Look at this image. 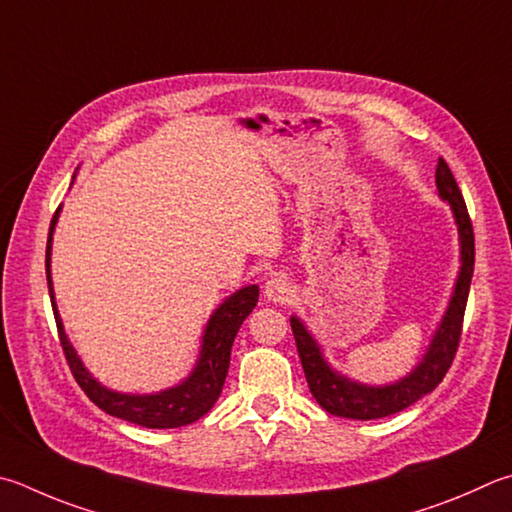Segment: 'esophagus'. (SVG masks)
Segmentation results:
<instances>
[{"label":"esophagus","mask_w":512,"mask_h":512,"mask_svg":"<svg viewBox=\"0 0 512 512\" xmlns=\"http://www.w3.org/2000/svg\"><path fill=\"white\" fill-rule=\"evenodd\" d=\"M264 295H266L268 302H275V304L277 302H288V300H291V295H293V286H291V282L286 280V277L275 275L266 282Z\"/></svg>","instance_id":"obj_1"}]
</instances>
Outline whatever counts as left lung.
Instances as JSON below:
<instances>
[{"mask_svg": "<svg viewBox=\"0 0 512 512\" xmlns=\"http://www.w3.org/2000/svg\"><path fill=\"white\" fill-rule=\"evenodd\" d=\"M436 190H439V197L445 203H450L454 224L459 230L461 266L448 309H445L439 327L434 331L430 347H427L423 358L418 360V365L410 374L387 385H365L342 376L324 358L322 347L313 338V333L304 327V322L297 315H291V329L306 383H309L311 394L322 410H327L333 416L356 418V421L392 416L416 403L418 398L430 394L441 383L443 376L448 374L459 347L463 313H466L472 271H475V232H472V221L468 217L463 194L443 159H439V165H436Z\"/></svg>", "mask_w": 512, "mask_h": 512, "instance_id": "obj_1", "label": "left lung"}]
</instances>
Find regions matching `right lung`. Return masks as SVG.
<instances>
[{
  "instance_id": "obj_1",
  "label": "right lung",
  "mask_w": 512,
  "mask_h": 512,
  "mask_svg": "<svg viewBox=\"0 0 512 512\" xmlns=\"http://www.w3.org/2000/svg\"><path fill=\"white\" fill-rule=\"evenodd\" d=\"M60 208L55 210L49 239H46V282H49V295L51 306L55 315V324H58V336L64 356L71 367L73 378L78 385L85 389L91 403H96L102 412H107L123 421L150 427V430H170V427H181L199 421L203 414L212 410L221 394V387L226 383L228 365H230V349L235 342L237 331L241 327L259 300V286L250 284L239 288L221 302L215 313L210 315L201 338L199 360L188 378H183L179 385L161 389L154 394H123L114 392V389L105 387L89 374V369L82 365L80 356L73 349V345L64 333V324L60 318L58 304H55L53 282H51V246H53V232L58 224Z\"/></svg>"
}]
</instances>
